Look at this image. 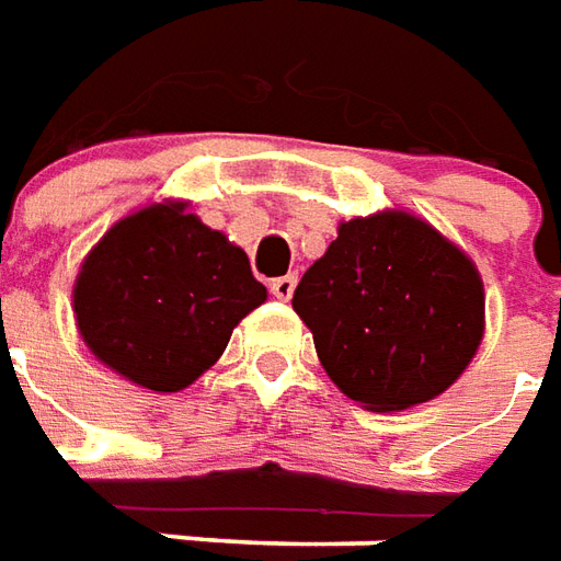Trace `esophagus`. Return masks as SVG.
<instances>
[{"instance_id": "esophagus-1", "label": "esophagus", "mask_w": 561, "mask_h": 561, "mask_svg": "<svg viewBox=\"0 0 561 561\" xmlns=\"http://www.w3.org/2000/svg\"><path fill=\"white\" fill-rule=\"evenodd\" d=\"M294 288H297V276H291V273L270 282V291H273V297H279V300H291Z\"/></svg>"}]
</instances>
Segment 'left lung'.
Segmentation results:
<instances>
[{
    "label": "left lung",
    "instance_id": "8db88e82",
    "mask_svg": "<svg viewBox=\"0 0 561 561\" xmlns=\"http://www.w3.org/2000/svg\"><path fill=\"white\" fill-rule=\"evenodd\" d=\"M291 304L336 389L374 413L444 394L483 340L473 261L401 209L343 221Z\"/></svg>",
    "mask_w": 561,
    "mask_h": 561
}]
</instances>
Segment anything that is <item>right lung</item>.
<instances>
[{
    "instance_id": "obj_1",
    "label": "right lung",
    "mask_w": 561,
    "mask_h": 561,
    "mask_svg": "<svg viewBox=\"0 0 561 561\" xmlns=\"http://www.w3.org/2000/svg\"><path fill=\"white\" fill-rule=\"evenodd\" d=\"M264 300L245 252L182 199L151 203L108 227L72 288L90 352L151 391L187 389Z\"/></svg>"
}]
</instances>
